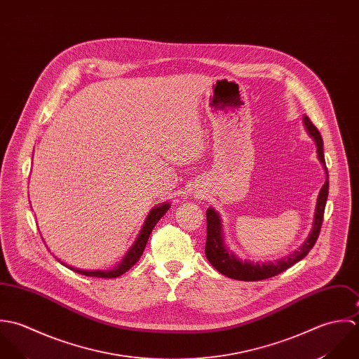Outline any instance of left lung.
<instances>
[{"mask_svg": "<svg viewBox=\"0 0 359 359\" xmlns=\"http://www.w3.org/2000/svg\"><path fill=\"white\" fill-rule=\"evenodd\" d=\"M304 125L305 129L308 130L309 136L315 140L316 143V152L318 158L325 166L326 170V182L323 187L320 189V193L318 196V203H316V210H315V217H313V226L311 230L309 237L306 241L299 247V250L294 251L292 254L287 255L285 258L279 261H269V262H250V261H240L236 255H233L229 248L224 245L223 241V233H222V223H220V216L217 215L215 210L208 208L207 211V243H205V255L211 265L215 268L217 272L222 275L236 279V280H243V282H257V280H264L273 278L282 272H285L290 266L301 261L306 254L312 250L315 245L322 222H323V214H325V207H326V200L329 194V175H327V168L325 162V155H323V140L319 133V130L313 126V123L309 121L306 115H304Z\"/></svg>", "mask_w": 359, "mask_h": 359, "instance_id": "8db88e82", "label": "left lung"}]
</instances>
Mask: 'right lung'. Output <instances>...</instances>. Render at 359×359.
Returning <instances> with one entry per match:
<instances>
[{
	"label": "right lung",
	"instance_id": "right-lung-1",
	"mask_svg": "<svg viewBox=\"0 0 359 359\" xmlns=\"http://www.w3.org/2000/svg\"><path fill=\"white\" fill-rule=\"evenodd\" d=\"M170 204H161L158 207H155L148 216L145 219V223H144L143 229L137 237V240L135 241L133 247L128 251V254L125 255L123 261L115 268V269H111V271H83V269H77V268H72L64 262H61L62 265L68 266L69 269H72L73 272L76 273H80V275H84V276H88V278H105V279H112V278H118L121 275H123L125 272H128L137 261L139 258L143 255L144 248H145V244L149 238V234L152 231V229L155 227V224L158 223V220L162 217V216L166 214V211L169 210ZM60 261V259H58Z\"/></svg>",
	"mask_w": 359,
	"mask_h": 359
}]
</instances>
